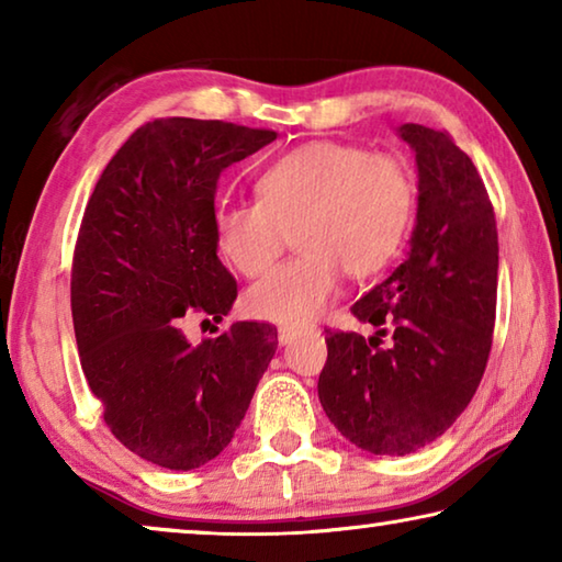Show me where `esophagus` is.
I'll return each instance as SVG.
<instances>
[{"label":"esophagus","mask_w":562,"mask_h":562,"mask_svg":"<svg viewBox=\"0 0 562 562\" xmlns=\"http://www.w3.org/2000/svg\"><path fill=\"white\" fill-rule=\"evenodd\" d=\"M304 331V327H297V325H280L278 327V339L280 345H290V341L297 339Z\"/></svg>","instance_id":"34e87169"}]
</instances>
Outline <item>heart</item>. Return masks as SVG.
<instances>
[{"mask_svg": "<svg viewBox=\"0 0 562 562\" xmlns=\"http://www.w3.org/2000/svg\"><path fill=\"white\" fill-rule=\"evenodd\" d=\"M414 205V176L402 158L315 140L265 170L258 201L217 207L215 237L237 272L258 278L294 231L302 252L255 282L245 304L260 319L302 325L335 300L341 270L372 274L396 258Z\"/></svg>", "mask_w": 562, "mask_h": 562, "instance_id": "1", "label": "heart"}]
</instances>
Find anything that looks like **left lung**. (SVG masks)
Masks as SVG:
<instances>
[{
    "label": "left lung",
    "instance_id": "obj_1",
    "mask_svg": "<svg viewBox=\"0 0 562 562\" xmlns=\"http://www.w3.org/2000/svg\"><path fill=\"white\" fill-rule=\"evenodd\" d=\"M398 136L418 168L412 247L351 304L374 337L325 329L317 384L339 434L376 456L424 449L469 406L486 372L498 290L496 215L473 160L446 131L404 123Z\"/></svg>",
    "mask_w": 562,
    "mask_h": 562
}]
</instances>
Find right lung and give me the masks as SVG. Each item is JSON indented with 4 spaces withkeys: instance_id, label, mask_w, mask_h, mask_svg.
Wrapping results in <instances>:
<instances>
[{
    "instance_id": "obj_1",
    "label": "right lung",
    "mask_w": 562,
    "mask_h": 562,
    "mask_svg": "<svg viewBox=\"0 0 562 562\" xmlns=\"http://www.w3.org/2000/svg\"><path fill=\"white\" fill-rule=\"evenodd\" d=\"M274 138L156 119L109 160L83 211L71 268L83 376L111 434L160 469H198L231 443L278 349L268 322H235L201 345L183 335L190 317L221 322L237 297L217 260V178Z\"/></svg>"
}]
</instances>
